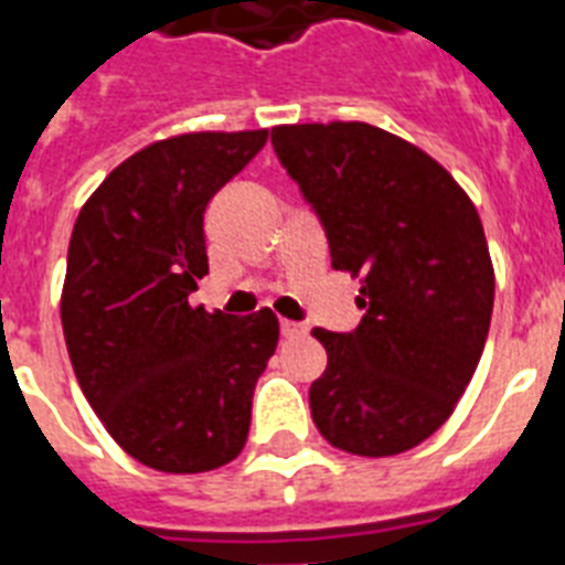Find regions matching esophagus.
I'll return each mask as SVG.
<instances>
[{
	"mask_svg": "<svg viewBox=\"0 0 565 565\" xmlns=\"http://www.w3.org/2000/svg\"><path fill=\"white\" fill-rule=\"evenodd\" d=\"M308 331L305 322H292V320H281V334L284 338H301Z\"/></svg>",
	"mask_w": 565,
	"mask_h": 565,
	"instance_id": "1",
	"label": "esophagus"
}]
</instances>
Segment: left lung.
Wrapping results in <instances>:
<instances>
[{"instance_id":"1","label":"left lung","mask_w":565,"mask_h":565,"mask_svg":"<svg viewBox=\"0 0 565 565\" xmlns=\"http://www.w3.org/2000/svg\"><path fill=\"white\" fill-rule=\"evenodd\" d=\"M273 148L329 239L361 275L352 331L313 329L329 367L311 415L329 445L394 456L436 433L483 355L494 273L480 215L436 159L385 129L292 124Z\"/></svg>"}]
</instances>
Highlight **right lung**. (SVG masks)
I'll list each match as a JSON object with an SVG mask.
<instances>
[{
    "mask_svg": "<svg viewBox=\"0 0 565 565\" xmlns=\"http://www.w3.org/2000/svg\"><path fill=\"white\" fill-rule=\"evenodd\" d=\"M269 129L189 132L120 162L82 206L62 326L73 373L109 436L148 468L213 471L239 456L278 317L206 313L204 210Z\"/></svg>",
    "mask_w": 565,
    "mask_h": 565,
    "instance_id": "obj_1",
    "label": "right lung"
}]
</instances>
